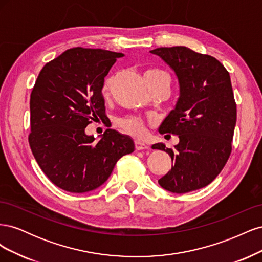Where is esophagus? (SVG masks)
Returning a JSON list of instances; mask_svg holds the SVG:
<instances>
[{"mask_svg":"<svg viewBox=\"0 0 262 262\" xmlns=\"http://www.w3.org/2000/svg\"><path fill=\"white\" fill-rule=\"evenodd\" d=\"M149 147L145 144L142 143V142H136V149L137 150H142V149H148Z\"/></svg>","mask_w":262,"mask_h":262,"instance_id":"esophagus-1","label":"esophagus"}]
</instances>
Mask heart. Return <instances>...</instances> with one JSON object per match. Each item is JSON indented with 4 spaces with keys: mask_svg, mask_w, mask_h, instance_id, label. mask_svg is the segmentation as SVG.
Segmentation results:
<instances>
[{
    "mask_svg": "<svg viewBox=\"0 0 262 262\" xmlns=\"http://www.w3.org/2000/svg\"><path fill=\"white\" fill-rule=\"evenodd\" d=\"M164 74H166V73L162 70H157V69L148 70L145 73V80L147 83L153 82ZM113 83H114L113 75L107 76L105 78V81H104V83H102V86H101V94L104 95V96H107V95L112 92ZM117 124L123 133L128 134V136H130L134 139H142L145 137V133H146L145 123L139 117L126 116V117L120 118L117 121Z\"/></svg>",
    "mask_w": 262,
    "mask_h": 262,
    "instance_id": "obj_1",
    "label": "heart"
}]
</instances>
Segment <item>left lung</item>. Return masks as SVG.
I'll return each instance as SVG.
<instances>
[{
	"instance_id": "left-lung-1",
	"label": "left lung",
	"mask_w": 262,
	"mask_h": 262,
	"mask_svg": "<svg viewBox=\"0 0 262 262\" xmlns=\"http://www.w3.org/2000/svg\"><path fill=\"white\" fill-rule=\"evenodd\" d=\"M150 52L175 71L180 92L175 109L160 126L161 134H175L179 143L175 148L152 145L168 153L172 163L158 184L170 192L187 193L211 184L231 155L237 117L231 76L219 60L187 47Z\"/></svg>"
}]
</instances>
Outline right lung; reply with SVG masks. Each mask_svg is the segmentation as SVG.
Wrapping results in <instances>:
<instances>
[{"instance_id":"obj_1","label":"right lung","mask_w":262,"mask_h":262,"mask_svg":"<svg viewBox=\"0 0 262 262\" xmlns=\"http://www.w3.org/2000/svg\"><path fill=\"white\" fill-rule=\"evenodd\" d=\"M120 52L69 49L47 63L30 94L28 141L39 167L53 184L73 193L98 188L116 163L134 150L133 140L107 129L99 141L85 128L106 119L101 86Z\"/></svg>"}]
</instances>
